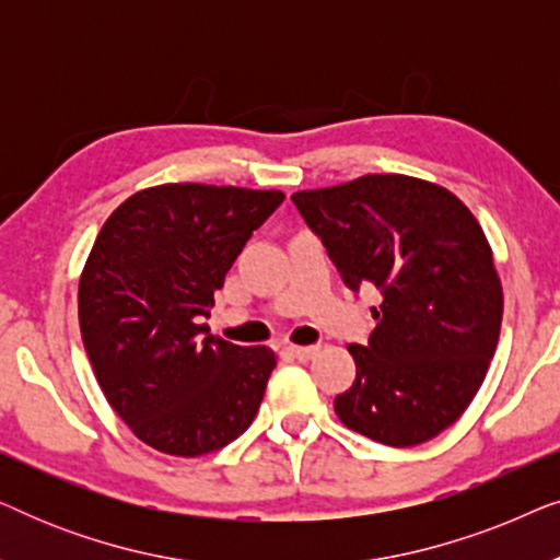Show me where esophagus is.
Returning a JSON list of instances; mask_svg holds the SVG:
<instances>
[{
	"instance_id": "obj_1",
	"label": "esophagus",
	"mask_w": 560,
	"mask_h": 560,
	"mask_svg": "<svg viewBox=\"0 0 560 560\" xmlns=\"http://www.w3.org/2000/svg\"><path fill=\"white\" fill-rule=\"evenodd\" d=\"M290 354L301 359V362H308V359L318 354V347H290Z\"/></svg>"
}]
</instances>
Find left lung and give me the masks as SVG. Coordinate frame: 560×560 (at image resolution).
I'll return each mask as SVG.
<instances>
[{
    "instance_id": "obj_1",
    "label": "left lung",
    "mask_w": 560,
    "mask_h": 560,
    "mask_svg": "<svg viewBox=\"0 0 560 560\" xmlns=\"http://www.w3.org/2000/svg\"><path fill=\"white\" fill-rule=\"evenodd\" d=\"M351 290L374 285L377 326L349 343L357 380L334 410L385 446H418L477 395L502 326V282L474 213L431 180L370 173L290 196Z\"/></svg>"
}]
</instances>
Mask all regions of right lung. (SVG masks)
I'll list each match as a JSON object with an SVG mask.
<instances>
[{"label": "right lung", "mask_w": 560, "mask_h": 560, "mask_svg": "<svg viewBox=\"0 0 560 560\" xmlns=\"http://www.w3.org/2000/svg\"><path fill=\"white\" fill-rule=\"evenodd\" d=\"M282 201V190L163 183L119 203L89 252L83 347L114 412L160 454H211L257 416L278 357L211 336L203 318Z\"/></svg>", "instance_id": "obj_1"}]
</instances>
